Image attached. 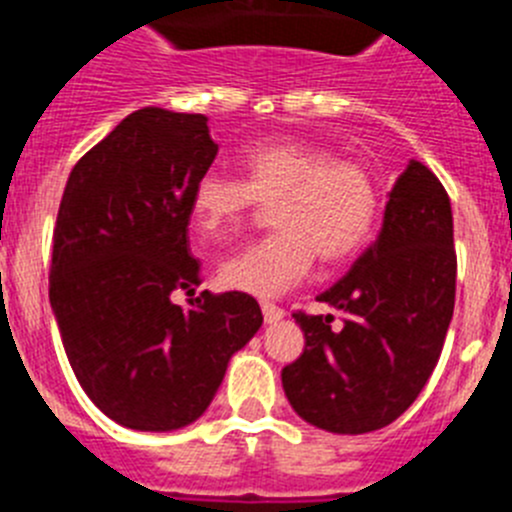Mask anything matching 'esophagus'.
<instances>
[{
	"label": "esophagus",
	"instance_id": "34e87169",
	"mask_svg": "<svg viewBox=\"0 0 512 512\" xmlns=\"http://www.w3.org/2000/svg\"><path fill=\"white\" fill-rule=\"evenodd\" d=\"M262 316H265V324H278L285 313L283 308H278L275 303H262Z\"/></svg>",
	"mask_w": 512,
	"mask_h": 512
}]
</instances>
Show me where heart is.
Instances as JSON below:
<instances>
[{"label":"heart","instance_id":"obj_1","mask_svg":"<svg viewBox=\"0 0 512 512\" xmlns=\"http://www.w3.org/2000/svg\"><path fill=\"white\" fill-rule=\"evenodd\" d=\"M245 181L206 170L196 181L191 209L206 234L237 227L257 206H273L280 232L229 255L219 267L227 288L275 298L301 283L316 260L342 262L365 247L377 219L375 178L357 160L324 145L270 140L242 155Z\"/></svg>","mask_w":512,"mask_h":512}]
</instances>
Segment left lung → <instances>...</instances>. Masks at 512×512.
Instances as JSON below:
<instances>
[{"mask_svg":"<svg viewBox=\"0 0 512 512\" xmlns=\"http://www.w3.org/2000/svg\"><path fill=\"white\" fill-rule=\"evenodd\" d=\"M457 293L451 204L439 178L411 160L385 204L377 239L319 296L342 313H296L306 347L283 367V390L306 423L370 434L418 398L439 362Z\"/></svg>","mask_w":512,"mask_h":512,"instance_id":"1","label":"left lung"}]
</instances>
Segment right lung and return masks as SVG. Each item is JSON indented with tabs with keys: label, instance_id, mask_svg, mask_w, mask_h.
<instances>
[{
	"label": "right lung",
	"instance_id": "1",
	"mask_svg": "<svg viewBox=\"0 0 512 512\" xmlns=\"http://www.w3.org/2000/svg\"><path fill=\"white\" fill-rule=\"evenodd\" d=\"M204 114L145 107L73 165L53 232L50 308L91 403L119 426L176 431L204 416L229 359L262 326L247 293L173 290L201 278L193 186L219 145Z\"/></svg>",
	"mask_w": 512,
	"mask_h": 512
}]
</instances>
